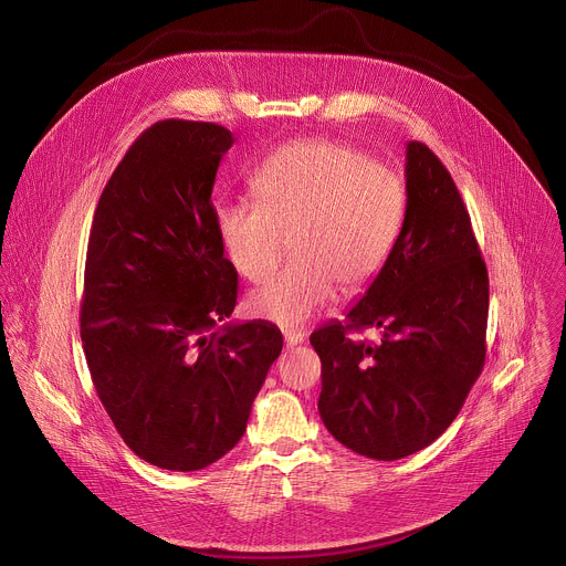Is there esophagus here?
<instances>
[{
  "mask_svg": "<svg viewBox=\"0 0 566 566\" xmlns=\"http://www.w3.org/2000/svg\"><path fill=\"white\" fill-rule=\"evenodd\" d=\"M284 343H286V347H295V345L304 343V334L302 332H284Z\"/></svg>",
  "mask_w": 566,
  "mask_h": 566,
  "instance_id": "1",
  "label": "esophagus"
}]
</instances>
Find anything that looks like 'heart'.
Listing matches in <instances>:
<instances>
[{"instance_id":"b5f03b06","label":"heart","mask_w":566,"mask_h":566,"mask_svg":"<svg viewBox=\"0 0 566 566\" xmlns=\"http://www.w3.org/2000/svg\"><path fill=\"white\" fill-rule=\"evenodd\" d=\"M255 201L214 210L219 244L234 271L266 280L291 239L295 260L249 297L253 315L302 329L340 289L365 293L385 271L406 219V179L360 147L334 138L295 140L251 179Z\"/></svg>"}]
</instances>
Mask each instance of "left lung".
<instances>
[{
    "label": "left lung",
    "mask_w": 566,
    "mask_h": 566,
    "mask_svg": "<svg viewBox=\"0 0 566 566\" xmlns=\"http://www.w3.org/2000/svg\"><path fill=\"white\" fill-rule=\"evenodd\" d=\"M406 160V219L385 271L345 325L311 334L322 421L343 446L378 461L439 439L486 360L489 271L468 208L426 143L410 140ZM363 328H380L381 343L350 338Z\"/></svg>",
    "instance_id": "1"
}]
</instances>
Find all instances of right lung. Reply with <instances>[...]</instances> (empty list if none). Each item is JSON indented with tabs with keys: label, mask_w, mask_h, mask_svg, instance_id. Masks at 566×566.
Here are the masks:
<instances>
[{
	"label": "right lung",
	"mask_w": 566,
	"mask_h": 566,
	"mask_svg": "<svg viewBox=\"0 0 566 566\" xmlns=\"http://www.w3.org/2000/svg\"><path fill=\"white\" fill-rule=\"evenodd\" d=\"M230 145L217 123H154L107 181L90 232V374L123 441L166 470H201L237 446L282 352L271 322L219 325L237 304L212 206Z\"/></svg>",
	"instance_id": "obj_1"
}]
</instances>
